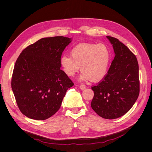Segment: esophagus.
I'll use <instances>...</instances> for the list:
<instances>
[{
    "mask_svg": "<svg viewBox=\"0 0 152 152\" xmlns=\"http://www.w3.org/2000/svg\"><path fill=\"white\" fill-rule=\"evenodd\" d=\"M79 88H80V90H83L85 89V88H86V86H85V85H83V84L80 85H79Z\"/></svg>",
    "mask_w": 152,
    "mask_h": 152,
    "instance_id": "esophagus-1",
    "label": "esophagus"
}]
</instances>
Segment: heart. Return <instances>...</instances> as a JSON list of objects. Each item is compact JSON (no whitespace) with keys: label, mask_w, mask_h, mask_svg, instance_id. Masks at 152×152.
Segmentation results:
<instances>
[{"label":"heart","mask_w":152,"mask_h":152,"mask_svg":"<svg viewBox=\"0 0 152 152\" xmlns=\"http://www.w3.org/2000/svg\"><path fill=\"white\" fill-rule=\"evenodd\" d=\"M70 53L71 57L63 55L60 58L61 67L67 76H74L80 66L82 79L98 82L106 75L111 59V51L106 45L80 43L73 47Z\"/></svg>","instance_id":"b5f03b06"}]
</instances>
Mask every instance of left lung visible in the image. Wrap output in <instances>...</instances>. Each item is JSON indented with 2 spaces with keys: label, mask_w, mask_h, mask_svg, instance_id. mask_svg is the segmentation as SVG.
Listing matches in <instances>:
<instances>
[{
  "label": "left lung",
  "mask_w": 152,
  "mask_h": 152,
  "mask_svg": "<svg viewBox=\"0 0 152 152\" xmlns=\"http://www.w3.org/2000/svg\"><path fill=\"white\" fill-rule=\"evenodd\" d=\"M115 56L107 74L91 88L92 109L106 119H115L127 113L140 94L139 67L136 56L117 38L107 36Z\"/></svg>",
  "instance_id": "1"
}]
</instances>
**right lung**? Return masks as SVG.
Segmentation results:
<instances>
[{"instance_id": "right-lung-1", "label": "right lung", "mask_w": 152, "mask_h": 152, "mask_svg": "<svg viewBox=\"0 0 152 152\" xmlns=\"http://www.w3.org/2000/svg\"><path fill=\"white\" fill-rule=\"evenodd\" d=\"M71 39L43 38L26 47L18 57L11 87L20 111L27 117L46 120L60 108L72 80L61 70L60 58Z\"/></svg>"}]
</instances>
